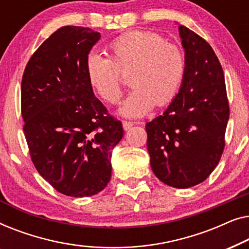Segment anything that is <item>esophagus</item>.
Listing matches in <instances>:
<instances>
[{
  "instance_id": "obj_1",
  "label": "esophagus",
  "mask_w": 249,
  "mask_h": 249,
  "mask_svg": "<svg viewBox=\"0 0 249 249\" xmlns=\"http://www.w3.org/2000/svg\"><path fill=\"white\" fill-rule=\"evenodd\" d=\"M132 125H134V124L130 121H122V127H124V130H128V129H130Z\"/></svg>"
}]
</instances>
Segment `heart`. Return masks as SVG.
Masks as SVG:
<instances>
[{
	"label": "heart",
	"mask_w": 249,
	"mask_h": 249,
	"mask_svg": "<svg viewBox=\"0 0 249 249\" xmlns=\"http://www.w3.org/2000/svg\"><path fill=\"white\" fill-rule=\"evenodd\" d=\"M111 57L90 52L86 60L87 78L102 100L117 103L122 93L121 71H129L132 89L119 113L139 118L154 107L169 104L179 93L187 70L183 51L151 30H130L112 40Z\"/></svg>",
	"instance_id": "b5f03b06"
}]
</instances>
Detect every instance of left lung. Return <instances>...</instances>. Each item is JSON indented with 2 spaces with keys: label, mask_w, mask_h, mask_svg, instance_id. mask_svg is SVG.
Masks as SVG:
<instances>
[{
  "label": "left lung",
  "mask_w": 249,
  "mask_h": 249,
  "mask_svg": "<svg viewBox=\"0 0 249 249\" xmlns=\"http://www.w3.org/2000/svg\"><path fill=\"white\" fill-rule=\"evenodd\" d=\"M187 62L179 93L146 124L154 175L165 185L189 188L203 182L219 163L229 120L222 67L209 43L179 26Z\"/></svg>",
  "instance_id": "8db88e82"
}]
</instances>
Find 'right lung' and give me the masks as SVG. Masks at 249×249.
<instances>
[{
  "label": "right lung",
  "mask_w": 249,
  "mask_h": 249,
  "mask_svg": "<svg viewBox=\"0 0 249 249\" xmlns=\"http://www.w3.org/2000/svg\"><path fill=\"white\" fill-rule=\"evenodd\" d=\"M101 34L64 26L33 54L21 81L23 132L37 171L71 197L96 195L111 179L121 121L95 97L86 60Z\"/></svg>",
  "instance_id": "add662e5"
}]
</instances>
